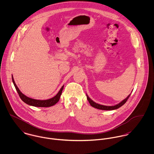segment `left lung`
I'll return each mask as SVG.
<instances>
[{
  "mask_svg": "<svg viewBox=\"0 0 154 154\" xmlns=\"http://www.w3.org/2000/svg\"><path fill=\"white\" fill-rule=\"evenodd\" d=\"M86 95H87V100H88V101H89L90 105H91L92 107H94V108H95V109H99V110H116V109H117L120 108V107H122L123 105H124V104L126 103V102L128 101V98H129V97H130V95H131V94H129V95L128 96V97H127L126 98H125V99L123 100L122 102H120L119 104H117V105H116V106H106L100 105V104H97V103L94 102L92 100H91V99L89 98V97H88V95L87 94H86Z\"/></svg>",
  "mask_w": 154,
  "mask_h": 154,
  "instance_id": "8db88e82",
  "label": "left lung"
}]
</instances>
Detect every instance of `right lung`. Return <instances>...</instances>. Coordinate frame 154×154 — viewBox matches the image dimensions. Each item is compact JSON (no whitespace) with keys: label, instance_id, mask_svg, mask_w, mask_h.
<instances>
[{"label":"right lung","instance_id":"add662e5","mask_svg":"<svg viewBox=\"0 0 154 154\" xmlns=\"http://www.w3.org/2000/svg\"><path fill=\"white\" fill-rule=\"evenodd\" d=\"M12 82L14 83V85L17 91L18 92L21 99L26 104H27L29 106H34V107H51V106H53L55 105L59 101L60 98V95H61L62 92V90H63V87H64V85H63L62 87L60 89V91H59V92L57 94V95L56 96H54V97L50 98V99L46 100H35V99L29 98V97H26V95H25L24 94H23L22 92L20 91V90L19 89V88H18L17 85H16L12 75Z\"/></svg>","mask_w":154,"mask_h":154}]
</instances>
